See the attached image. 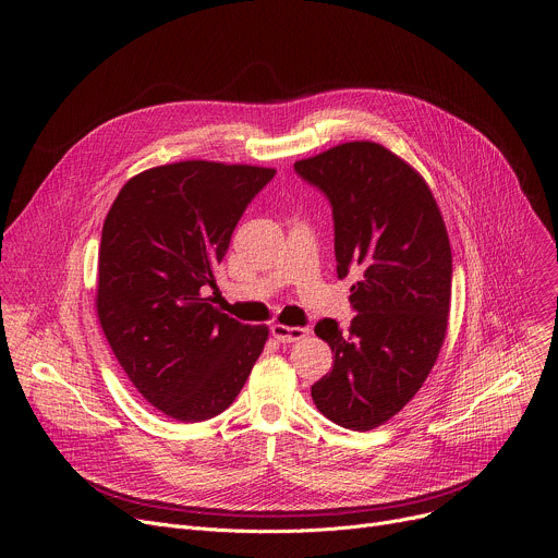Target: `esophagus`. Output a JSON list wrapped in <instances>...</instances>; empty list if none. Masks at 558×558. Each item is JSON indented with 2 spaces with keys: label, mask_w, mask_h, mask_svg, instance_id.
I'll list each match as a JSON object with an SVG mask.
<instances>
[{
  "label": "esophagus",
  "mask_w": 558,
  "mask_h": 558,
  "mask_svg": "<svg viewBox=\"0 0 558 558\" xmlns=\"http://www.w3.org/2000/svg\"><path fill=\"white\" fill-rule=\"evenodd\" d=\"M271 336H274L278 342H298V340H304V338L308 336V329H306V327L274 325V327H271Z\"/></svg>",
  "instance_id": "obj_1"
}]
</instances>
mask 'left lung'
<instances>
[{"mask_svg":"<svg viewBox=\"0 0 558 558\" xmlns=\"http://www.w3.org/2000/svg\"><path fill=\"white\" fill-rule=\"evenodd\" d=\"M331 203L338 278L351 271L349 329L315 325L333 368L311 386L325 417L371 430L422 388L446 338L452 254L426 181L379 143L353 141L293 166Z\"/></svg>","mask_w":558,"mask_h":558,"instance_id":"1","label":"left lung"}]
</instances>
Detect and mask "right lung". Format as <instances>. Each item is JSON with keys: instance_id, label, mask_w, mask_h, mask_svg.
Listing matches in <instances>:
<instances>
[{"instance_id": "obj_1", "label": "right lung", "mask_w": 558, "mask_h": 558, "mask_svg": "<svg viewBox=\"0 0 558 558\" xmlns=\"http://www.w3.org/2000/svg\"><path fill=\"white\" fill-rule=\"evenodd\" d=\"M276 170L183 161L130 179L101 231L97 313L121 368L179 422L222 413L269 329L220 313L207 289L231 233Z\"/></svg>"}]
</instances>
